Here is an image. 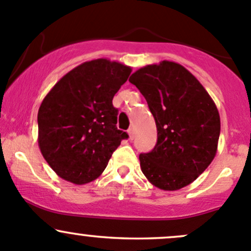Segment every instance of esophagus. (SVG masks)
<instances>
[{
	"mask_svg": "<svg viewBox=\"0 0 251 251\" xmlns=\"http://www.w3.org/2000/svg\"><path fill=\"white\" fill-rule=\"evenodd\" d=\"M127 133H128V136H130V140H133V137H135V128L130 127L127 130Z\"/></svg>",
	"mask_w": 251,
	"mask_h": 251,
	"instance_id": "34e87169",
	"label": "esophagus"
}]
</instances>
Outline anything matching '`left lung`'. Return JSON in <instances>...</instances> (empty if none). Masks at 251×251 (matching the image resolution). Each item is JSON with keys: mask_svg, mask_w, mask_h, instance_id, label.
<instances>
[{"mask_svg": "<svg viewBox=\"0 0 251 251\" xmlns=\"http://www.w3.org/2000/svg\"><path fill=\"white\" fill-rule=\"evenodd\" d=\"M128 81L146 98L158 131L153 151L140 155L142 173L163 191L188 186L216 155L221 130L216 104L178 63L146 65Z\"/></svg>", "mask_w": 251, "mask_h": 251, "instance_id": "1", "label": "left lung"}]
</instances>
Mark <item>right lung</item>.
Masks as SVG:
<instances>
[{"label":"right lung","mask_w":251,"mask_h":251,"mask_svg":"<svg viewBox=\"0 0 251 251\" xmlns=\"http://www.w3.org/2000/svg\"><path fill=\"white\" fill-rule=\"evenodd\" d=\"M130 67L107 58L77 65L47 93L37 114L40 151L60 178L85 184L102 175L128 135L118 130L113 98Z\"/></svg>","instance_id":"add662e5"}]
</instances>
